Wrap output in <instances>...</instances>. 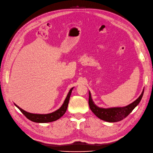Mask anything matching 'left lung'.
Instances as JSON below:
<instances>
[{"label":"left lung","mask_w":153,"mask_h":153,"mask_svg":"<svg viewBox=\"0 0 153 153\" xmlns=\"http://www.w3.org/2000/svg\"><path fill=\"white\" fill-rule=\"evenodd\" d=\"M143 91H144V89H143L140 96L131 104L126 106H123V107H112L107 108H100L96 105L92 99L91 92L89 91V107L96 116L103 121L109 123L118 122L126 118L132 112V110L139 104L143 94Z\"/></svg>","instance_id":"8db88e82"}]
</instances>
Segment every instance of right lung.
I'll use <instances>...</instances> for the list:
<instances>
[{"label":"right lung","instance_id":"right-lung-1","mask_svg":"<svg viewBox=\"0 0 153 153\" xmlns=\"http://www.w3.org/2000/svg\"><path fill=\"white\" fill-rule=\"evenodd\" d=\"M73 88L74 87H72L68 92L66 98L65 100H64V103L61 107H60L59 109H57V110H55V112H53L50 114H39L29 113L28 112H26V111H25L24 110L22 109L21 108H20L19 106L16 105L15 103L14 104H15V105L16 106V107L21 111L22 113L24 114L27 119L30 120L31 121H33L35 123H46L53 122L61 118L66 112L68 103H69V98H70V96Z\"/></svg>","mask_w":153,"mask_h":153}]
</instances>
